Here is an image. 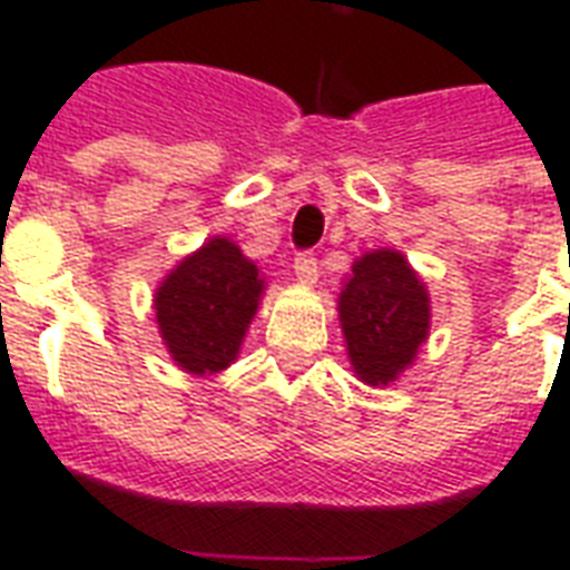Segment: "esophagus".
Wrapping results in <instances>:
<instances>
[{"label": "esophagus", "mask_w": 570, "mask_h": 570, "mask_svg": "<svg viewBox=\"0 0 570 570\" xmlns=\"http://www.w3.org/2000/svg\"><path fill=\"white\" fill-rule=\"evenodd\" d=\"M293 268H295V277H298L304 286H313L316 284V277H320V263H316V257H313L311 250L295 254Z\"/></svg>", "instance_id": "obj_1"}]
</instances>
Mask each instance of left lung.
<instances>
[{
    "instance_id": "left-lung-1",
    "label": "left lung",
    "mask_w": 570,
    "mask_h": 570,
    "mask_svg": "<svg viewBox=\"0 0 570 570\" xmlns=\"http://www.w3.org/2000/svg\"><path fill=\"white\" fill-rule=\"evenodd\" d=\"M352 370L370 387H384L414 364L429 337V293L399 250H366L355 259L337 302Z\"/></svg>"
}]
</instances>
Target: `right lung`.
<instances>
[{
    "mask_svg": "<svg viewBox=\"0 0 570 570\" xmlns=\"http://www.w3.org/2000/svg\"><path fill=\"white\" fill-rule=\"evenodd\" d=\"M259 268L224 236H213L165 275L154 295L156 322L177 366L191 375L222 373L266 289Z\"/></svg>",
    "mask_w": 570,
    "mask_h": 570,
    "instance_id": "right-lung-1",
    "label": "right lung"
}]
</instances>
